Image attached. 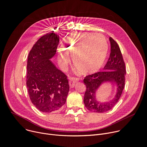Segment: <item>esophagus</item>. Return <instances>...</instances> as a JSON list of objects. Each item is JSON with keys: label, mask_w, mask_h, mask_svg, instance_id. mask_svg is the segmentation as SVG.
I'll use <instances>...</instances> for the list:
<instances>
[{"label": "esophagus", "mask_w": 147, "mask_h": 147, "mask_svg": "<svg viewBox=\"0 0 147 147\" xmlns=\"http://www.w3.org/2000/svg\"><path fill=\"white\" fill-rule=\"evenodd\" d=\"M69 86H70V87L71 88H73L75 86V83L79 81V78H72V77H70L69 78Z\"/></svg>", "instance_id": "esophagus-1"}]
</instances>
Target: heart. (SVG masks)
I'll use <instances>...</instances> for the list:
<instances>
[{
  "instance_id": "1",
  "label": "heart",
  "mask_w": 147,
  "mask_h": 147,
  "mask_svg": "<svg viewBox=\"0 0 147 147\" xmlns=\"http://www.w3.org/2000/svg\"><path fill=\"white\" fill-rule=\"evenodd\" d=\"M65 50L58 51V60L64 65L70 62L69 53L75 65L83 74L93 73L103 65L108 53L105 38L101 34L75 33L64 41Z\"/></svg>"
}]
</instances>
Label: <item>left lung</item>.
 <instances>
[{"mask_svg": "<svg viewBox=\"0 0 147 147\" xmlns=\"http://www.w3.org/2000/svg\"><path fill=\"white\" fill-rule=\"evenodd\" d=\"M111 53L109 59L102 71L87 75L83 80L86 86L84 96V104L88 110L102 113L111 109L118 102L125 87V64L119 45L111 37ZM109 82L117 86L115 97L106 102H100L96 98V92L104 82Z\"/></svg>", "mask_w": 147, "mask_h": 147, "instance_id": "obj_1", "label": "left lung"}]
</instances>
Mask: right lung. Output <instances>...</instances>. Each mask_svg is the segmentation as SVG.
Returning <instances> with one entry per match:
<instances>
[{"instance_id": "obj_1", "label": "right lung", "mask_w": 147, "mask_h": 147, "mask_svg": "<svg viewBox=\"0 0 147 147\" xmlns=\"http://www.w3.org/2000/svg\"><path fill=\"white\" fill-rule=\"evenodd\" d=\"M59 36L54 33L42 36L29 51L26 86L34 105L45 113L65 104L69 90L67 76L50 60L56 53Z\"/></svg>"}]
</instances>
